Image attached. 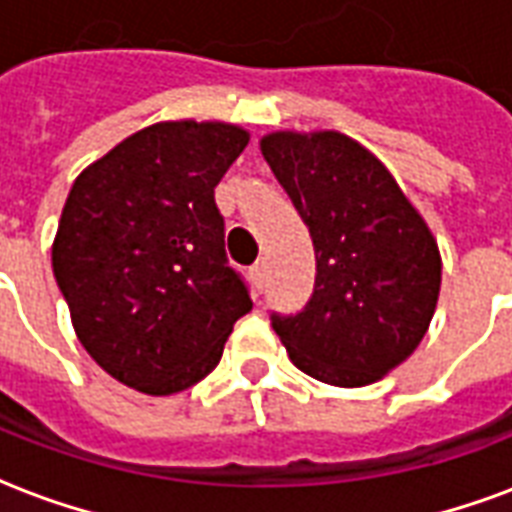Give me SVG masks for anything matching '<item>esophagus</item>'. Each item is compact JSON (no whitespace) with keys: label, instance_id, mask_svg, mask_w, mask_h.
Wrapping results in <instances>:
<instances>
[{"label":"esophagus","instance_id":"34e87169","mask_svg":"<svg viewBox=\"0 0 512 512\" xmlns=\"http://www.w3.org/2000/svg\"><path fill=\"white\" fill-rule=\"evenodd\" d=\"M252 282H255V287L260 290L265 282V260H257L255 265H252Z\"/></svg>","mask_w":512,"mask_h":512}]
</instances>
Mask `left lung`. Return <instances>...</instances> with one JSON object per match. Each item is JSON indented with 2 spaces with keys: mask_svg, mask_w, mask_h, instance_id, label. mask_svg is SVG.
<instances>
[{
  "mask_svg": "<svg viewBox=\"0 0 512 512\" xmlns=\"http://www.w3.org/2000/svg\"><path fill=\"white\" fill-rule=\"evenodd\" d=\"M260 150L308 225L317 284L273 330L295 368L368 386L411 357L440 295L438 241L376 155L341 131H273Z\"/></svg>",
  "mask_w": 512,
  "mask_h": 512,
  "instance_id": "8db88e82",
  "label": "left lung"
}]
</instances>
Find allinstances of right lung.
<instances>
[{
    "label": "right lung",
    "instance_id": "1",
    "mask_svg": "<svg viewBox=\"0 0 512 512\" xmlns=\"http://www.w3.org/2000/svg\"><path fill=\"white\" fill-rule=\"evenodd\" d=\"M249 131L220 120H163L85 166L53 239V276L85 351L152 397L217 368L252 300L225 260L214 204Z\"/></svg>",
    "mask_w": 512,
    "mask_h": 512
}]
</instances>
